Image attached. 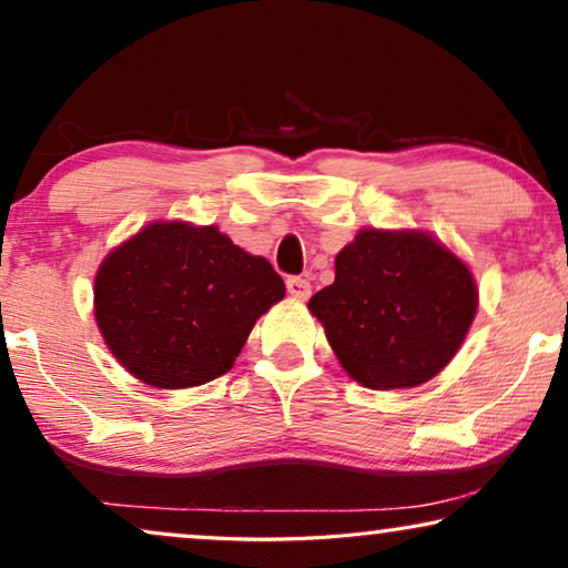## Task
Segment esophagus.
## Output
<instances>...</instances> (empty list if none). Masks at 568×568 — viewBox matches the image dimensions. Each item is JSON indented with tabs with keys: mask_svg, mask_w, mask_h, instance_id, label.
<instances>
[{
	"mask_svg": "<svg viewBox=\"0 0 568 568\" xmlns=\"http://www.w3.org/2000/svg\"><path fill=\"white\" fill-rule=\"evenodd\" d=\"M286 292L292 294L294 300H307L310 297V282L302 276H290L286 278Z\"/></svg>",
	"mask_w": 568,
	"mask_h": 568,
	"instance_id": "34e87169",
	"label": "esophagus"
}]
</instances>
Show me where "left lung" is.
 Wrapping results in <instances>:
<instances>
[{
  "mask_svg": "<svg viewBox=\"0 0 568 568\" xmlns=\"http://www.w3.org/2000/svg\"><path fill=\"white\" fill-rule=\"evenodd\" d=\"M341 367L372 390L416 387L463 346L478 286L457 255L418 230L364 227L336 255V282L313 294Z\"/></svg>",
  "mask_w": 568,
  "mask_h": 568,
  "instance_id": "obj_1",
  "label": "left lung"
}]
</instances>
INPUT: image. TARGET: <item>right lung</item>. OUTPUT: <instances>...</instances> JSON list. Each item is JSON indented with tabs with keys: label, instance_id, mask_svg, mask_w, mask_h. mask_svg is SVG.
Returning a JSON list of instances; mask_svg holds the SVG:
<instances>
[{
	"label": "right lung",
	"instance_id": "1",
	"mask_svg": "<svg viewBox=\"0 0 568 568\" xmlns=\"http://www.w3.org/2000/svg\"><path fill=\"white\" fill-rule=\"evenodd\" d=\"M284 292L266 258L214 224L152 222L100 263L95 321L123 369L181 390L230 372L255 321Z\"/></svg>",
	"mask_w": 568,
	"mask_h": 568
}]
</instances>
